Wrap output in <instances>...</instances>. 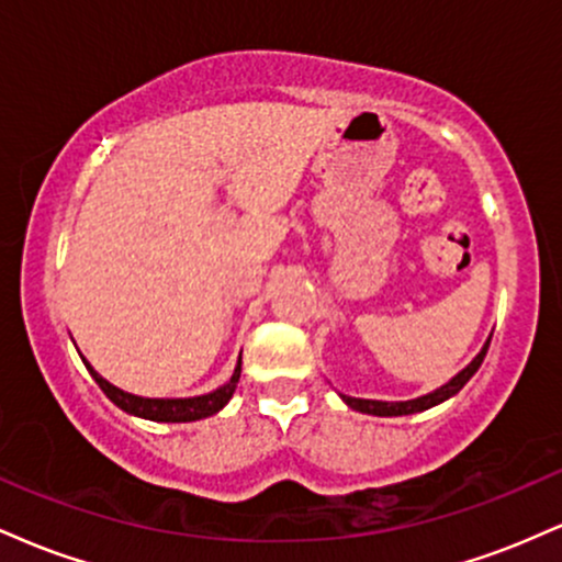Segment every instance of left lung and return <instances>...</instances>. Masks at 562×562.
<instances>
[{
  "label": "left lung",
  "mask_w": 562,
  "mask_h": 562,
  "mask_svg": "<svg viewBox=\"0 0 562 562\" xmlns=\"http://www.w3.org/2000/svg\"><path fill=\"white\" fill-rule=\"evenodd\" d=\"M492 344V340H488ZM488 344L483 346V351L479 353V357L470 362L465 370L460 372L457 378H451L447 385H441V389L428 393V396H420V398H412V402H372V398H351V396H344V402L351 406V409L357 412H364V415H378V417H396V415H412V412H423V409H430V406L447 402L449 396H454L457 391L462 389V385L468 383L470 378L479 372V367L483 362V357H486L488 351Z\"/></svg>",
  "instance_id": "left-lung-1"
}]
</instances>
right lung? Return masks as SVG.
I'll return each mask as SVG.
<instances>
[{"label":"right lung","mask_w":562,"mask_h":562,"mask_svg":"<svg viewBox=\"0 0 562 562\" xmlns=\"http://www.w3.org/2000/svg\"><path fill=\"white\" fill-rule=\"evenodd\" d=\"M240 367L243 362H237L235 375H232L227 385H222V389H216L214 393H205V396H195V398H142V396H134V393L115 389V385L108 383L105 378L97 375L89 364L87 370L92 372V378L97 380V385H100L102 393H105L115 406H121V409L128 412V415H137V417H145V420H156V423H192V420H203V417L216 415V412L229 402L232 393L237 389V380H240Z\"/></svg>","instance_id":"add662e5"}]
</instances>
